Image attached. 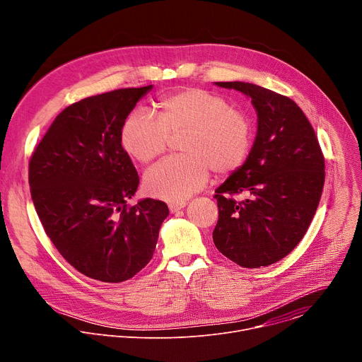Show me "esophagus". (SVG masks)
Here are the masks:
<instances>
[{
    "instance_id": "34e87169",
    "label": "esophagus",
    "mask_w": 362,
    "mask_h": 362,
    "mask_svg": "<svg viewBox=\"0 0 362 362\" xmlns=\"http://www.w3.org/2000/svg\"><path fill=\"white\" fill-rule=\"evenodd\" d=\"M186 206V202H182V203H170L169 204V211H170V214H176V212H179L180 209H183Z\"/></svg>"
}]
</instances>
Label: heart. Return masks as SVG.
<instances>
[{
  "mask_svg": "<svg viewBox=\"0 0 362 362\" xmlns=\"http://www.w3.org/2000/svg\"><path fill=\"white\" fill-rule=\"evenodd\" d=\"M158 117L133 112L122 129V144L146 165L168 148L169 137L183 134L182 156L169 158L144 175V190L166 202H183L209 179L229 177L247 160L253 129L249 116L222 95L187 87L158 100Z\"/></svg>",
  "mask_w": 362,
  "mask_h": 362,
  "instance_id": "obj_1",
  "label": "heart"
}]
</instances>
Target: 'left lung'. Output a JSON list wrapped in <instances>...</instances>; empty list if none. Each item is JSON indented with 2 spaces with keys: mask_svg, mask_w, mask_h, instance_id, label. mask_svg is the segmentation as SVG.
Segmentation results:
<instances>
[{
  "mask_svg": "<svg viewBox=\"0 0 362 362\" xmlns=\"http://www.w3.org/2000/svg\"><path fill=\"white\" fill-rule=\"evenodd\" d=\"M252 98L257 133L245 165L216 189L218 250L243 268L269 267L300 242L325 182V159L303 112L286 95L242 81H219ZM246 192L238 202L231 196Z\"/></svg>",
  "mask_w": 362,
  "mask_h": 362,
  "instance_id": "8db88e82",
  "label": "left lung"
}]
</instances>
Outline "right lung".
<instances>
[{
	"mask_svg": "<svg viewBox=\"0 0 362 362\" xmlns=\"http://www.w3.org/2000/svg\"><path fill=\"white\" fill-rule=\"evenodd\" d=\"M150 90L119 88L74 103L30 158L31 199L47 236L73 268L101 282L140 272L169 215L162 200L127 204L140 179L122 146V129Z\"/></svg>",
	"mask_w": 362,
	"mask_h": 362,
	"instance_id": "1",
	"label": "right lung"
}]
</instances>
